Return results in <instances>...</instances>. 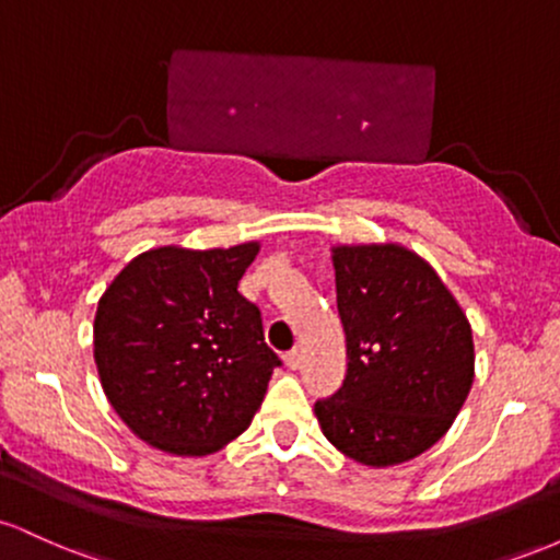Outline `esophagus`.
Segmentation results:
<instances>
[{"label": "esophagus", "mask_w": 560, "mask_h": 560, "mask_svg": "<svg viewBox=\"0 0 560 560\" xmlns=\"http://www.w3.org/2000/svg\"><path fill=\"white\" fill-rule=\"evenodd\" d=\"M284 361H287L289 369H292V371H298L300 365H302V352L298 350V347H294V350H289V352H287V355H284Z\"/></svg>", "instance_id": "esophagus-1"}]
</instances>
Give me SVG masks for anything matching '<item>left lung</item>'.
Returning <instances> with one entry per match:
<instances>
[{
  "mask_svg": "<svg viewBox=\"0 0 560 560\" xmlns=\"http://www.w3.org/2000/svg\"><path fill=\"white\" fill-rule=\"evenodd\" d=\"M347 374L316 400L320 432L363 466L416 458L447 432L474 382L471 326L427 260L397 244L334 249Z\"/></svg>",
  "mask_w": 560,
  "mask_h": 560,
  "instance_id": "obj_1",
  "label": "left lung"
}]
</instances>
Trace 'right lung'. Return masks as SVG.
<instances>
[{"mask_svg": "<svg viewBox=\"0 0 560 560\" xmlns=\"http://www.w3.org/2000/svg\"><path fill=\"white\" fill-rule=\"evenodd\" d=\"M258 242L141 253L105 289L94 361L115 413L173 455H210L258 413L279 355L240 279Z\"/></svg>", "mask_w": 560, "mask_h": 560, "instance_id": "add662e5", "label": "right lung"}]
</instances>
